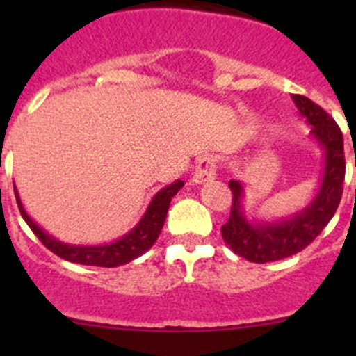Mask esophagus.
Returning <instances> with one entry per match:
<instances>
[{
	"label": "esophagus",
	"mask_w": 356,
	"mask_h": 356,
	"mask_svg": "<svg viewBox=\"0 0 356 356\" xmlns=\"http://www.w3.org/2000/svg\"><path fill=\"white\" fill-rule=\"evenodd\" d=\"M215 175H217V158L213 155H207L200 158L191 182L193 184H204L208 181H213Z\"/></svg>",
	"instance_id": "esophagus-1"
}]
</instances>
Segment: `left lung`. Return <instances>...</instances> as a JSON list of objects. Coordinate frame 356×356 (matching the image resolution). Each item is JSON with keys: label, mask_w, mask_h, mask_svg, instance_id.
I'll use <instances>...</instances> for the list:
<instances>
[{"label": "left lung", "mask_w": 356, "mask_h": 356, "mask_svg": "<svg viewBox=\"0 0 356 356\" xmlns=\"http://www.w3.org/2000/svg\"><path fill=\"white\" fill-rule=\"evenodd\" d=\"M301 117L312 125L310 139L321 148V182L314 200L291 217L275 220L248 218L245 182L232 179V208L222 238L236 254L254 264L277 261L305 250L329 224L343 195L344 149L343 134L331 115L305 96H291ZM356 165V163H355Z\"/></svg>", "instance_id": "obj_1"}]
</instances>
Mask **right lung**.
Returning <instances> with one entry per match:
<instances>
[{"label": "right lung", "instance_id": "add662e5", "mask_svg": "<svg viewBox=\"0 0 356 356\" xmlns=\"http://www.w3.org/2000/svg\"><path fill=\"white\" fill-rule=\"evenodd\" d=\"M182 186H184L182 181H174L172 184L161 188L153 196L152 201H149L148 208L143 213V217L139 218L138 224L127 234L122 236V238L110 243H102V245H70V243L60 241L55 236L46 232L41 225L35 224V220H32L29 217V213L25 211L22 204V200H20L19 191H17L15 182H13V189H15V198L20 213H22L24 220L27 222V225L38 236V239L42 245L55 254H58L60 258H63V260L72 261V264L92 265V267L106 268L129 264V261L136 260L138 257L145 254L149 248L155 245V241L161 232V227L165 224V218H167L170 201L177 195Z\"/></svg>", "mask_w": 356, "mask_h": 356}]
</instances>
